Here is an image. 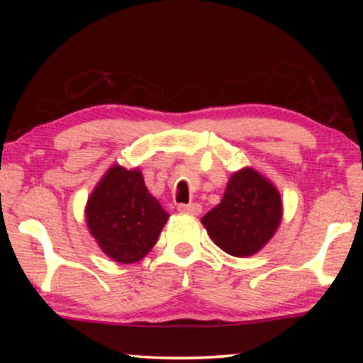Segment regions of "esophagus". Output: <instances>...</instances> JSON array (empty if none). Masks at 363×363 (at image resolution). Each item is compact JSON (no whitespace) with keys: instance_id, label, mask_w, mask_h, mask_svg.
<instances>
[{"instance_id":"34e87169","label":"esophagus","mask_w":363,"mask_h":363,"mask_svg":"<svg viewBox=\"0 0 363 363\" xmlns=\"http://www.w3.org/2000/svg\"><path fill=\"white\" fill-rule=\"evenodd\" d=\"M178 211H183V213H190V215H200L201 213V205H198V203H180L178 205Z\"/></svg>"}]
</instances>
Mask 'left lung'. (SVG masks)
Listing matches in <instances>:
<instances>
[{"label": "left lung", "mask_w": 363, "mask_h": 363, "mask_svg": "<svg viewBox=\"0 0 363 363\" xmlns=\"http://www.w3.org/2000/svg\"><path fill=\"white\" fill-rule=\"evenodd\" d=\"M282 216L281 196L274 185L252 170L233 173L221 203L201 218L216 246L228 255H256L277 230Z\"/></svg>", "instance_id": "8db88e82"}]
</instances>
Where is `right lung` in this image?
I'll use <instances>...</instances> for the list:
<instances>
[{
	"label": "right lung",
	"mask_w": 363,
	"mask_h": 363,
	"mask_svg": "<svg viewBox=\"0 0 363 363\" xmlns=\"http://www.w3.org/2000/svg\"><path fill=\"white\" fill-rule=\"evenodd\" d=\"M86 218L101 250L113 261L128 264L155 246L168 213L148 193L140 172L116 165L92 191Z\"/></svg>",
	"instance_id": "add662e5"
}]
</instances>
